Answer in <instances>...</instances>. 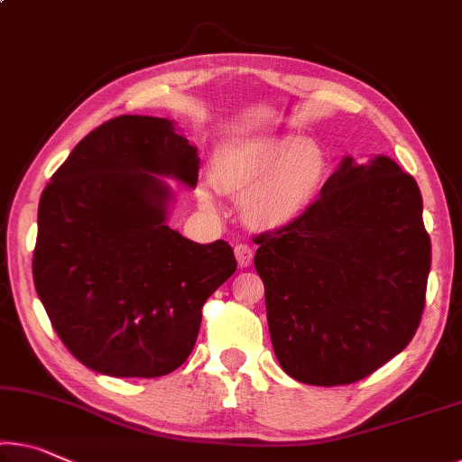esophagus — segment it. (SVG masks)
<instances>
[{
	"instance_id": "esophagus-1",
	"label": "esophagus",
	"mask_w": 462,
	"mask_h": 462,
	"mask_svg": "<svg viewBox=\"0 0 462 462\" xmlns=\"http://www.w3.org/2000/svg\"><path fill=\"white\" fill-rule=\"evenodd\" d=\"M236 258H237V264L241 268H247L254 260V250L247 244H237L236 245Z\"/></svg>"
}]
</instances>
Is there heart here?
Masks as SVG:
<instances>
[{"label":"heart","mask_w":462,"mask_h":462,"mask_svg":"<svg viewBox=\"0 0 462 462\" xmlns=\"http://www.w3.org/2000/svg\"><path fill=\"white\" fill-rule=\"evenodd\" d=\"M326 159L314 142L295 136H262L225 146L212 167L215 186L225 194L244 196L247 221L282 226L300 218L320 194ZM202 207L215 200L208 188L198 191Z\"/></svg>","instance_id":"b5f03b06"}]
</instances>
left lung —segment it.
<instances>
[{"label": "left lung", "instance_id": "1", "mask_svg": "<svg viewBox=\"0 0 462 462\" xmlns=\"http://www.w3.org/2000/svg\"><path fill=\"white\" fill-rule=\"evenodd\" d=\"M274 355L311 386L364 380L420 328L431 266L417 181L388 157H346L320 198L254 237Z\"/></svg>", "mask_w": 462, "mask_h": 462}]
</instances>
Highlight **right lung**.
Segmentation results:
<instances>
[{"label": "right lung", "mask_w": 462, "mask_h": 462, "mask_svg": "<svg viewBox=\"0 0 462 462\" xmlns=\"http://www.w3.org/2000/svg\"><path fill=\"white\" fill-rule=\"evenodd\" d=\"M198 151L173 122L109 119L78 142L39 202L32 279L61 343L116 378L171 374L194 349L202 305L236 273L233 247L167 221L171 189L198 183Z\"/></svg>", "instance_id": "obj_1"}]
</instances>
